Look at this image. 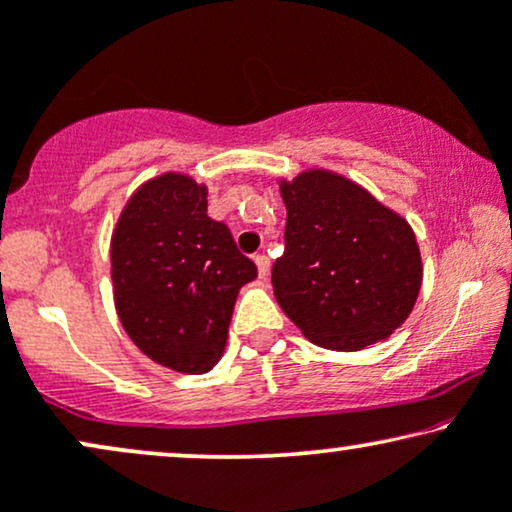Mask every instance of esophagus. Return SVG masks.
<instances>
[{
    "label": "esophagus",
    "instance_id": "34e87169",
    "mask_svg": "<svg viewBox=\"0 0 512 512\" xmlns=\"http://www.w3.org/2000/svg\"><path fill=\"white\" fill-rule=\"evenodd\" d=\"M255 264H257V274H260V278H264L269 274V257L264 255V252H260V255H255Z\"/></svg>",
    "mask_w": 512,
    "mask_h": 512
}]
</instances>
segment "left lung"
Listing matches in <instances>:
<instances>
[{
    "label": "left lung",
    "mask_w": 512,
    "mask_h": 512,
    "mask_svg": "<svg viewBox=\"0 0 512 512\" xmlns=\"http://www.w3.org/2000/svg\"><path fill=\"white\" fill-rule=\"evenodd\" d=\"M286 250L271 283L314 345L357 352L385 340L416 304L423 267L411 226L340 174L281 181Z\"/></svg>",
    "instance_id": "obj_1"
}]
</instances>
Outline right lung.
Segmentation results:
<instances>
[{
    "mask_svg": "<svg viewBox=\"0 0 512 512\" xmlns=\"http://www.w3.org/2000/svg\"><path fill=\"white\" fill-rule=\"evenodd\" d=\"M111 264L115 309L134 345L191 375L222 357L238 290L257 276L229 226L208 217V189L174 172L129 198Z\"/></svg>",
    "mask_w": 512,
    "mask_h": 512,
    "instance_id": "obj_1",
    "label": "right lung"
}]
</instances>
